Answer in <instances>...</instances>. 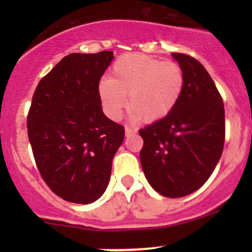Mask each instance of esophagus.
<instances>
[{"instance_id": "obj_1", "label": "esophagus", "mask_w": 252, "mask_h": 252, "mask_svg": "<svg viewBox=\"0 0 252 252\" xmlns=\"http://www.w3.org/2000/svg\"><path fill=\"white\" fill-rule=\"evenodd\" d=\"M137 132V130L134 129V128H130V126H126V136H130L132 134H136Z\"/></svg>"}]
</instances>
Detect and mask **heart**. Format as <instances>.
<instances>
[{
	"label": "heart",
	"mask_w": 252,
	"mask_h": 252,
	"mask_svg": "<svg viewBox=\"0 0 252 252\" xmlns=\"http://www.w3.org/2000/svg\"><path fill=\"white\" fill-rule=\"evenodd\" d=\"M184 88V71L178 63L130 53L115 62L110 78L100 82L98 91L103 108L112 120L122 116L129 94L132 120L156 122L174 110Z\"/></svg>",
	"instance_id": "heart-1"
}]
</instances>
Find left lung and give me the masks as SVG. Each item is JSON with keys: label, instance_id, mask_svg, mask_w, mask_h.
I'll return each instance as SVG.
<instances>
[{"label": "left lung", "instance_id": "left-lung-1", "mask_svg": "<svg viewBox=\"0 0 252 252\" xmlns=\"http://www.w3.org/2000/svg\"><path fill=\"white\" fill-rule=\"evenodd\" d=\"M172 56L184 71V91L168 116L138 131L140 158L156 192L181 198L200 189L215 170L224 148L225 111L204 66L187 54Z\"/></svg>", "mask_w": 252, "mask_h": 252}]
</instances>
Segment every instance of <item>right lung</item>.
I'll return each mask as SVG.
<instances>
[{
	"instance_id": "1",
	"label": "right lung",
	"mask_w": 252,
	"mask_h": 252,
	"mask_svg": "<svg viewBox=\"0 0 252 252\" xmlns=\"http://www.w3.org/2000/svg\"><path fill=\"white\" fill-rule=\"evenodd\" d=\"M114 52L72 53L37 84L27 116L40 175L63 200L91 204L105 192L124 126L103 114L99 80Z\"/></svg>"
}]
</instances>
